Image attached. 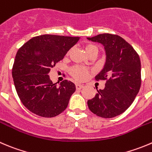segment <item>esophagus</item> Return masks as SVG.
<instances>
[{
	"label": "esophagus",
	"mask_w": 152,
	"mask_h": 152,
	"mask_svg": "<svg viewBox=\"0 0 152 152\" xmlns=\"http://www.w3.org/2000/svg\"><path fill=\"white\" fill-rule=\"evenodd\" d=\"M76 89L80 90V89H82V88H84V85H81V84L77 83V84H76Z\"/></svg>",
	"instance_id": "34e87169"
}]
</instances>
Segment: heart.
<instances>
[{"label":"heart","mask_w":152,"mask_h":152,"mask_svg":"<svg viewBox=\"0 0 152 152\" xmlns=\"http://www.w3.org/2000/svg\"><path fill=\"white\" fill-rule=\"evenodd\" d=\"M85 51L88 55L92 52H95V51L98 52V48L96 45H88L85 47ZM71 74L73 75V77L76 78L78 80H84L87 77L88 71L85 68L76 66V67H73L71 69Z\"/></svg>","instance_id":"heart-1"}]
</instances>
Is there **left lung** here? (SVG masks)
I'll return each instance as SVG.
<instances>
[{
  "instance_id": "8db88e82",
  "label": "left lung",
  "mask_w": 152,
  "mask_h": 152,
  "mask_svg": "<svg viewBox=\"0 0 152 152\" xmlns=\"http://www.w3.org/2000/svg\"><path fill=\"white\" fill-rule=\"evenodd\" d=\"M89 41L102 44L105 63L96 80H106L105 87L88 101L91 112L103 118H112L126 111L134 100L141 85L140 59L132 45L117 35L103 33Z\"/></svg>"
}]
</instances>
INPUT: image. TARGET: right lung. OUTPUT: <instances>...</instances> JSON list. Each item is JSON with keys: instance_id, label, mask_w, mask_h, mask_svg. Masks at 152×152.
<instances>
[{"instance_id": "1", "label": "right lung", "mask_w": 152, "mask_h": 152, "mask_svg": "<svg viewBox=\"0 0 152 152\" xmlns=\"http://www.w3.org/2000/svg\"><path fill=\"white\" fill-rule=\"evenodd\" d=\"M79 39L42 35L31 39L18 50L12 74L18 95L29 111L54 117L67 108L76 86L67 80L57 86L48 73Z\"/></svg>"}]
</instances>
